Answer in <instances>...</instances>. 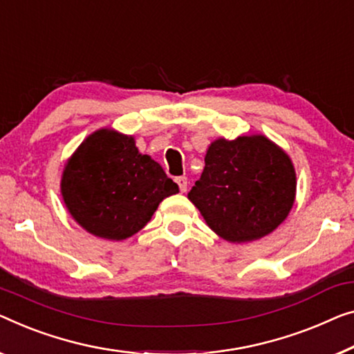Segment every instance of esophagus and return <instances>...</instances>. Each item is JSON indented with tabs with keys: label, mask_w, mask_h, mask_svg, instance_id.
Masks as SVG:
<instances>
[{
	"label": "esophagus",
	"mask_w": 354,
	"mask_h": 354,
	"mask_svg": "<svg viewBox=\"0 0 354 354\" xmlns=\"http://www.w3.org/2000/svg\"><path fill=\"white\" fill-rule=\"evenodd\" d=\"M176 184L179 186V191H181V192L187 191V178L186 176L176 178Z\"/></svg>",
	"instance_id": "obj_1"
}]
</instances>
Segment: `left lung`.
I'll return each mask as SVG.
<instances>
[{"label":"left lung","mask_w":354,"mask_h":354,"mask_svg":"<svg viewBox=\"0 0 354 354\" xmlns=\"http://www.w3.org/2000/svg\"><path fill=\"white\" fill-rule=\"evenodd\" d=\"M291 157L263 135L218 138L208 146L205 168L187 198L208 227L230 243L272 234L295 200Z\"/></svg>","instance_id":"1"}]
</instances>
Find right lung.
Masks as SVG:
<instances>
[{
	"mask_svg": "<svg viewBox=\"0 0 354 354\" xmlns=\"http://www.w3.org/2000/svg\"><path fill=\"white\" fill-rule=\"evenodd\" d=\"M60 192L84 230L120 241L143 229L162 200L179 187L159 163L141 154L133 136L100 129L65 163Z\"/></svg>",
	"mask_w": 354,
	"mask_h": 354,
	"instance_id": "add662e5",
	"label": "right lung"
}]
</instances>
